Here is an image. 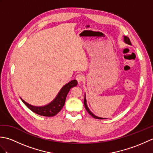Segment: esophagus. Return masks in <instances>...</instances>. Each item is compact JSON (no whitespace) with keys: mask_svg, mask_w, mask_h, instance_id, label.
I'll use <instances>...</instances> for the list:
<instances>
[{"mask_svg":"<svg viewBox=\"0 0 153 153\" xmlns=\"http://www.w3.org/2000/svg\"><path fill=\"white\" fill-rule=\"evenodd\" d=\"M76 79L77 82H78V83H81L85 79V77H84L82 74H77L76 76Z\"/></svg>","mask_w":153,"mask_h":153,"instance_id":"obj_1","label":"esophagus"}]
</instances>
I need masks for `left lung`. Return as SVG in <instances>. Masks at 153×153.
<instances>
[{"instance_id":"8db88e82","label":"left lung","mask_w":153,"mask_h":153,"mask_svg":"<svg viewBox=\"0 0 153 153\" xmlns=\"http://www.w3.org/2000/svg\"><path fill=\"white\" fill-rule=\"evenodd\" d=\"M124 41L125 43L128 44V45H131V41H130V39H129V37H126V36H124ZM84 106H85V108L86 109V110L87 111V112H88L89 114L93 116L94 118H96V119H100V120H102V119H105V118H100V117H98V116H96L95 115H94L90 111V110L89 109L88 107H87V102H86V99H85H85H84Z\"/></svg>"}]
</instances>
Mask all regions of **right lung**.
<instances>
[{
    "label": "right lung",
    "instance_id": "right-lung-1",
    "mask_svg": "<svg viewBox=\"0 0 153 153\" xmlns=\"http://www.w3.org/2000/svg\"><path fill=\"white\" fill-rule=\"evenodd\" d=\"M77 85V82L76 79L71 80V82L66 84L61 89L60 92L58 93L57 96L56 97L53 101L47 105L43 106H32L30 104L25 102L24 100H22L25 105L27 106L29 109H30L32 112L37 114L39 115L51 117L54 116L59 112L63 106L66 101V99L68 92L70 91V89L72 88L73 87L76 86Z\"/></svg>",
    "mask_w": 153,
    "mask_h": 153
}]
</instances>
